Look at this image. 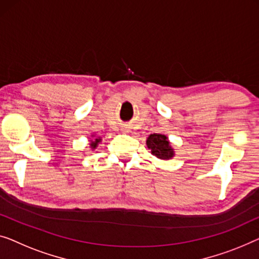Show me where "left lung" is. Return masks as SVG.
I'll list each match as a JSON object with an SVG mask.
<instances>
[{
	"label": "left lung",
	"mask_w": 259,
	"mask_h": 259,
	"mask_svg": "<svg viewBox=\"0 0 259 259\" xmlns=\"http://www.w3.org/2000/svg\"><path fill=\"white\" fill-rule=\"evenodd\" d=\"M148 148L157 158L169 159L174 156V149L170 147L167 137L161 134H152L147 140Z\"/></svg>",
	"instance_id": "obj_1"
}]
</instances>
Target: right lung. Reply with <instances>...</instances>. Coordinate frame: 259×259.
Wrapping results in <instances>:
<instances>
[{"instance_id": "obj_1", "label": "right lung", "mask_w": 259, "mask_h": 259, "mask_svg": "<svg viewBox=\"0 0 259 259\" xmlns=\"http://www.w3.org/2000/svg\"><path fill=\"white\" fill-rule=\"evenodd\" d=\"M100 141H101V138H96V140L92 142V144H90V147L95 149V148L97 147V143H98V142H100Z\"/></svg>"}]
</instances>
